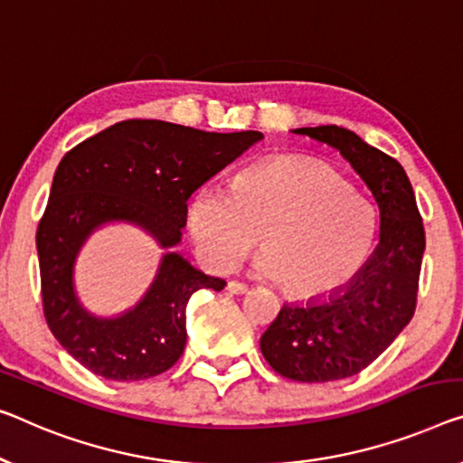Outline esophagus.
Wrapping results in <instances>:
<instances>
[{"instance_id":"esophagus-1","label":"esophagus","mask_w":463,"mask_h":463,"mask_svg":"<svg viewBox=\"0 0 463 463\" xmlns=\"http://www.w3.org/2000/svg\"><path fill=\"white\" fill-rule=\"evenodd\" d=\"M226 291L232 295H243V293H247V285H243V282H237V280H231L229 285H226Z\"/></svg>"}]
</instances>
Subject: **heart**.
I'll return each mask as SVG.
<instances>
[{
  "label": "heart",
  "instance_id": "heart-1",
  "mask_svg": "<svg viewBox=\"0 0 463 463\" xmlns=\"http://www.w3.org/2000/svg\"><path fill=\"white\" fill-rule=\"evenodd\" d=\"M187 231L213 272L232 270L261 239L258 272L293 298L318 299L362 270L376 218L330 165L276 157L241 172L232 189L199 187L187 203Z\"/></svg>",
  "mask_w": 463,
  "mask_h": 463
}]
</instances>
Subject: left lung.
<instances>
[{
    "label": "left lung",
    "instance_id": "1",
    "mask_svg": "<svg viewBox=\"0 0 463 463\" xmlns=\"http://www.w3.org/2000/svg\"><path fill=\"white\" fill-rule=\"evenodd\" d=\"M293 135L339 151L370 189L381 212V241L339 291L285 303L261 335L260 349L280 376L330 383L355 376L408 326L416 309L426 247L416 195L403 165L343 127H303Z\"/></svg>",
    "mask_w": 463,
    "mask_h": 463
}]
</instances>
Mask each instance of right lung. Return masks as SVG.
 Here are the masks:
<instances>
[{
  "mask_svg": "<svg viewBox=\"0 0 463 463\" xmlns=\"http://www.w3.org/2000/svg\"><path fill=\"white\" fill-rule=\"evenodd\" d=\"M261 139L258 130L205 133L164 120H124L61 157L37 229V255L47 326L74 360L118 383L145 381L178 362L191 295L226 285L175 251L187 199ZM108 223L141 228L163 258L133 308L98 317L81 306L73 266L88 237Z\"/></svg>",
  "mask_w": 463,
  "mask_h": 463,
  "instance_id": "right-lung-1",
  "label": "right lung"
}]
</instances>
